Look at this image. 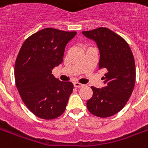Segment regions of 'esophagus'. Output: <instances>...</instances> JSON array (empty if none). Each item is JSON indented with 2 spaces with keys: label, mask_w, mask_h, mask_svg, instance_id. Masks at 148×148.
<instances>
[{
  "label": "esophagus",
  "mask_w": 148,
  "mask_h": 148,
  "mask_svg": "<svg viewBox=\"0 0 148 148\" xmlns=\"http://www.w3.org/2000/svg\"><path fill=\"white\" fill-rule=\"evenodd\" d=\"M74 86L76 87V88H80V87L84 86V85L79 83V82H74Z\"/></svg>",
  "instance_id": "34e87169"
}]
</instances>
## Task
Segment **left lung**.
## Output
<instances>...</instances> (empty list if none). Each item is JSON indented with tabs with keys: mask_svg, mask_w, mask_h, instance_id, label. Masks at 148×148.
<instances>
[{
	"mask_svg": "<svg viewBox=\"0 0 148 148\" xmlns=\"http://www.w3.org/2000/svg\"><path fill=\"white\" fill-rule=\"evenodd\" d=\"M85 36L97 42L100 51L99 69L106 68L105 86H91L93 96L87 101L88 110L98 117H109L126 105L136 82L133 54L127 42L106 27L82 32Z\"/></svg>",
	"mask_w": 148,
	"mask_h": 148,
	"instance_id": "1",
	"label": "left lung"
}]
</instances>
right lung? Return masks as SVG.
<instances>
[{"label":"right lung","instance_id":"obj_1","mask_svg":"<svg viewBox=\"0 0 148 148\" xmlns=\"http://www.w3.org/2000/svg\"><path fill=\"white\" fill-rule=\"evenodd\" d=\"M76 34L44 28L28 37L18 53L16 86L25 106L38 117L52 120L64 112L74 86L55 78L52 70L61 64L65 47Z\"/></svg>","mask_w":148,"mask_h":148}]
</instances>
